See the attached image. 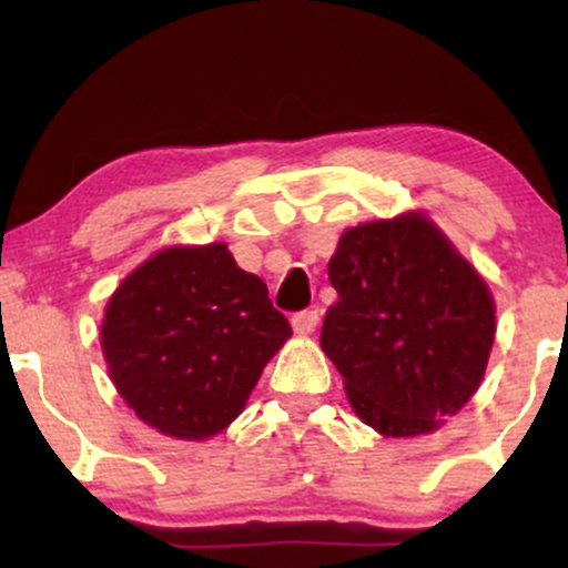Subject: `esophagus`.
<instances>
[{"mask_svg": "<svg viewBox=\"0 0 568 568\" xmlns=\"http://www.w3.org/2000/svg\"><path fill=\"white\" fill-rule=\"evenodd\" d=\"M317 321H321L317 310H302V312H296V315L291 317V325H293V331H296L298 336H310L312 331H315Z\"/></svg>", "mask_w": 568, "mask_h": 568, "instance_id": "1", "label": "esophagus"}]
</instances>
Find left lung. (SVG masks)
<instances>
[{
  "label": "left lung",
  "mask_w": 568,
  "mask_h": 568,
  "mask_svg": "<svg viewBox=\"0 0 568 568\" xmlns=\"http://www.w3.org/2000/svg\"><path fill=\"white\" fill-rule=\"evenodd\" d=\"M328 280L338 298L321 347L368 427L414 438L470 400L497 331L494 298L425 213L352 226Z\"/></svg>",
  "instance_id": "8db88e82"
}]
</instances>
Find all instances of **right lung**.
<instances>
[{"mask_svg":"<svg viewBox=\"0 0 568 568\" xmlns=\"http://www.w3.org/2000/svg\"><path fill=\"white\" fill-rule=\"evenodd\" d=\"M291 323L224 243L160 251L106 304L101 347L116 393L149 427L205 440L232 425Z\"/></svg>","mask_w":568,"mask_h":568,"instance_id":"add662e5","label":"right lung"}]
</instances>
